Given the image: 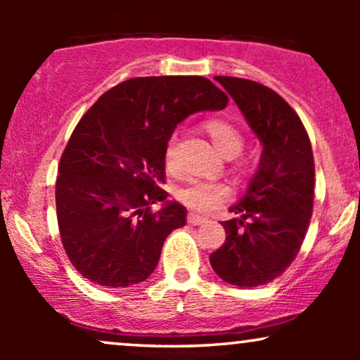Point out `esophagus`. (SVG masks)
<instances>
[{
  "label": "esophagus",
  "instance_id": "34e87169",
  "mask_svg": "<svg viewBox=\"0 0 360 360\" xmlns=\"http://www.w3.org/2000/svg\"><path fill=\"white\" fill-rule=\"evenodd\" d=\"M188 223H189V225H203V223H206V218L200 217V214L189 213L188 214Z\"/></svg>",
  "mask_w": 360,
  "mask_h": 360
}]
</instances>
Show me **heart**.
I'll use <instances>...</instances> for the list:
<instances>
[{"label":"heart","mask_w":360,"mask_h":360,"mask_svg":"<svg viewBox=\"0 0 360 360\" xmlns=\"http://www.w3.org/2000/svg\"><path fill=\"white\" fill-rule=\"evenodd\" d=\"M210 139H212L214 148L218 154L225 159H232L242 150L243 140L240 131L230 125V123L221 122V120H213L206 125ZM166 167L169 172L176 171V150L174 140L167 143L166 148ZM177 200L188 206V208L196 210V212H213L214 208L221 206L230 200V189L221 183H213V181H191L177 191Z\"/></svg>","instance_id":"obj_1"}]
</instances>
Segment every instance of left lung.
<instances>
[{
  "label": "left lung",
  "mask_w": 360,
  "mask_h": 360,
  "mask_svg": "<svg viewBox=\"0 0 360 360\" xmlns=\"http://www.w3.org/2000/svg\"><path fill=\"white\" fill-rule=\"evenodd\" d=\"M232 96L262 146L247 191L221 221L225 243L210 264L225 283L257 288L291 266L308 232L315 193L311 143L295 110L278 93L240 77H214Z\"/></svg>",
  "instance_id": "left-lung-1"
}]
</instances>
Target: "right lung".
Instances as JSON below:
<instances>
[{
	"mask_svg": "<svg viewBox=\"0 0 360 360\" xmlns=\"http://www.w3.org/2000/svg\"><path fill=\"white\" fill-rule=\"evenodd\" d=\"M229 96L201 76L134 77L111 88L74 128L56 184L62 245L81 276L106 288L142 283L188 210L166 200V148L198 111ZM163 208L152 214L150 206Z\"/></svg>",
	"mask_w": 360,
	"mask_h": 360,
	"instance_id": "right-lung-1",
	"label": "right lung"
}]
</instances>
